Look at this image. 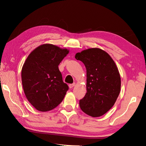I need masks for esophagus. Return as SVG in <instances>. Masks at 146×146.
I'll use <instances>...</instances> for the list:
<instances>
[{
    "mask_svg": "<svg viewBox=\"0 0 146 146\" xmlns=\"http://www.w3.org/2000/svg\"><path fill=\"white\" fill-rule=\"evenodd\" d=\"M75 85V83H72V84L69 85V87H70V88H72Z\"/></svg>",
    "mask_w": 146,
    "mask_h": 146,
    "instance_id": "34e87169",
    "label": "esophagus"
}]
</instances>
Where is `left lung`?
<instances>
[{
	"mask_svg": "<svg viewBox=\"0 0 146 146\" xmlns=\"http://www.w3.org/2000/svg\"><path fill=\"white\" fill-rule=\"evenodd\" d=\"M77 60L86 69V90L80 100L82 110L94 117H100L113 106L120 92L119 71L107 52L100 48H90L77 52Z\"/></svg>",
	"mask_w": 146,
	"mask_h": 146,
	"instance_id": "left-lung-1",
	"label": "left lung"
}]
</instances>
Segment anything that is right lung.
<instances>
[{
	"label": "right lung",
	"mask_w": 146,
	"mask_h": 146,
	"mask_svg": "<svg viewBox=\"0 0 146 146\" xmlns=\"http://www.w3.org/2000/svg\"><path fill=\"white\" fill-rule=\"evenodd\" d=\"M69 53L51 44L38 46L31 52L21 71L26 97L36 109L47 111L63 101L68 86L63 82L58 65Z\"/></svg>",
	"instance_id": "1"
}]
</instances>
